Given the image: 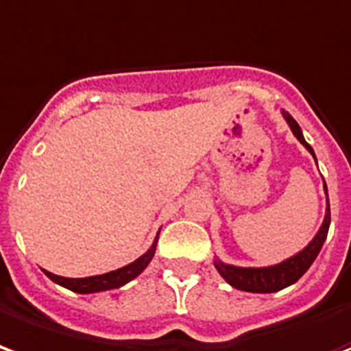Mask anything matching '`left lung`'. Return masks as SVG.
Wrapping results in <instances>:
<instances>
[{
    "label": "left lung",
    "instance_id": "8db88e82",
    "mask_svg": "<svg viewBox=\"0 0 351 351\" xmlns=\"http://www.w3.org/2000/svg\"><path fill=\"white\" fill-rule=\"evenodd\" d=\"M282 116L288 121V125H290L293 136L298 138L299 142L305 145L306 149L311 151L312 157H314V151H312L311 145L306 144L298 121L288 112H282ZM314 160H316V157H314ZM329 222H331V211H329V200H327V211L324 224L319 226L318 234L314 235V239L301 252H298L295 256L288 258V260H284V262L277 263V265H269V267H235V265L224 263L221 260H215V267L221 273V277L230 286L237 288V290L252 291V293H271V291L282 290L286 286L298 282L299 278L305 275L306 269L311 267L312 262L316 260L319 250L324 247L327 232H329Z\"/></svg>",
    "mask_w": 351,
    "mask_h": 351
}]
</instances>
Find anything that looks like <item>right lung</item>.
Listing matches in <instances>:
<instances>
[{"label": "right lung", "mask_w": 351, "mask_h": 351, "mask_svg": "<svg viewBox=\"0 0 351 351\" xmlns=\"http://www.w3.org/2000/svg\"><path fill=\"white\" fill-rule=\"evenodd\" d=\"M155 249H157V239L151 245V249L142 254V256L134 260L129 265H125L121 269L110 271V273H104V275H97V277H86V278H67V277H58L50 271H45L46 277L58 282L63 288H69V290L76 291V293H95V291H104V290H114V288H119L123 284L130 282L132 278H136L142 271L149 265L151 258L155 254Z\"/></svg>", "instance_id": "right-lung-1"}]
</instances>
